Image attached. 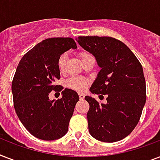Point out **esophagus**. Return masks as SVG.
Here are the masks:
<instances>
[{"label": "esophagus", "instance_id": "34e87169", "mask_svg": "<svg viewBox=\"0 0 160 160\" xmlns=\"http://www.w3.org/2000/svg\"><path fill=\"white\" fill-rule=\"evenodd\" d=\"M79 97H80V100H84V98H85V95H83L82 93H80V94H79Z\"/></svg>", "mask_w": 160, "mask_h": 160}]
</instances>
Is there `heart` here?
<instances>
[{
  "instance_id": "1",
  "label": "heart",
  "mask_w": 160,
  "mask_h": 160,
  "mask_svg": "<svg viewBox=\"0 0 160 160\" xmlns=\"http://www.w3.org/2000/svg\"><path fill=\"white\" fill-rule=\"evenodd\" d=\"M91 57L92 56L89 53H87V52H81L80 54V58L82 62ZM65 62H66V55L63 54L58 59V67H59V70L60 71H63V70H65ZM66 85H67L68 87L71 88L73 90H78V91H82L87 86V80L81 79V78L72 77L67 80Z\"/></svg>"
}]
</instances>
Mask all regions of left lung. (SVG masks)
Returning <instances> with one entry per match:
<instances>
[{
  "instance_id": "1",
  "label": "left lung",
  "mask_w": 160,
  "mask_h": 160,
  "mask_svg": "<svg viewBox=\"0 0 160 160\" xmlns=\"http://www.w3.org/2000/svg\"><path fill=\"white\" fill-rule=\"evenodd\" d=\"M76 41L92 54L100 67L90 90L106 95V104L91 96L87 113L89 132L95 139L113 143L131 133L146 101V85L141 64L128 46L109 36H79ZM101 96V95H100Z\"/></svg>"
}]
</instances>
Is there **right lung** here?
Wrapping results in <instances>:
<instances>
[{
	"label": "right lung",
	"instance_id": "1",
	"mask_svg": "<svg viewBox=\"0 0 160 160\" xmlns=\"http://www.w3.org/2000/svg\"><path fill=\"white\" fill-rule=\"evenodd\" d=\"M76 48L70 37L46 39L25 54L16 68L11 85L15 110L25 128L38 139L55 140L67 133L79 95L65 89L61 99L50 101L48 94L63 90L54 85L60 78L59 57Z\"/></svg>",
	"mask_w": 160,
	"mask_h": 160
}]
</instances>
